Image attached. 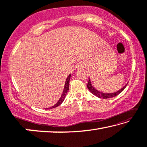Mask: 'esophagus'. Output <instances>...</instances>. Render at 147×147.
Instances as JSON below:
<instances>
[{
    "instance_id": "34e87169",
    "label": "esophagus",
    "mask_w": 147,
    "mask_h": 147,
    "mask_svg": "<svg viewBox=\"0 0 147 147\" xmlns=\"http://www.w3.org/2000/svg\"><path fill=\"white\" fill-rule=\"evenodd\" d=\"M82 67V65H78L77 68H78V67Z\"/></svg>"
}]
</instances>
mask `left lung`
I'll use <instances>...</instances> for the list:
<instances>
[{
	"label": "left lung",
	"instance_id": "left-lung-1",
	"mask_svg": "<svg viewBox=\"0 0 147 147\" xmlns=\"http://www.w3.org/2000/svg\"><path fill=\"white\" fill-rule=\"evenodd\" d=\"M127 84H128V83H127V84L125 85V86L123 87L122 88L119 90L117 91V92H115L104 93V92H100V91H98V90H96V88H94L93 87L92 85L90 79V78H89L88 82V84H87V88H88L89 90L91 92V93L93 94L94 96H97V97L100 98H103V99H107V98H111L115 97V96H117L118 94H119L121 93L125 88V87L127 86Z\"/></svg>",
	"mask_w": 147,
	"mask_h": 147
}]
</instances>
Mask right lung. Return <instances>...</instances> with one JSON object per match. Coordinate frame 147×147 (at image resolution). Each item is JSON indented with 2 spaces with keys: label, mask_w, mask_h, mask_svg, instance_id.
I'll list each match as a JSON object with an SVG mask.
<instances>
[{
  "label": "right lung",
  "mask_w": 147,
  "mask_h": 147,
  "mask_svg": "<svg viewBox=\"0 0 147 147\" xmlns=\"http://www.w3.org/2000/svg\"><path fill=\"white\" fill-rule=\"evenodd\" d=\"M71 74H70L69 76L67 78L66 81H65V86H64V89H63V93L62 94L61 96V98H59V100H58V102L56 103L54 105V106H53L52 107H50L49 109H52V108H57V107L59 106L61 104H62L63 102L64 101L65 98V96H66L68 92V91H69V81H70V78H71ZM48 109V108H47Z\"/></svg>",
  "instance_id": "1"
}]
</instances>
